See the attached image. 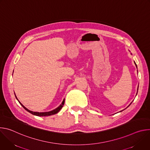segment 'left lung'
Listing matches in <instances>:
<instances>
[{"mask_svg": "<svg viewBox=\"0 0 150 150\" xmlns=\"http://www.w3.org/2000/svg\"><path fill=\"white\" fill-rule=\"evenodd\" d=\"M135 65H136V67H137V64H136V63H135ZM137 93H138V91H137Z\"/></svg>", "mask_w": 150, "mask_h": 150, "instance_id": "left-lung-1", "label": "left lung"}]
</instances>
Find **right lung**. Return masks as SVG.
<instances>
[{
	"mask_svg": "<svg viewBox=\"0 0 150 150\" xmlns=\"http://www.w3.org/2000/svg\"><path fill=\"white\" fill-rule=\"evenodd\" d=\"M15 96L16 99L18 100V98H17V97H16V96L15 94ZM19 103H20V104H21V105H22V106L23 107L24 109L25 110H26L27 112H28L29 113H31V114H33V115H35V116H50V115H53L56 114V113H57L60 110V109L63 108V105H64V103H65V99H64V100H63L62 104L58 107V108H57L56 109H54V110H52V111L46 112H35L31 111V110H28V109H27V108H25V107L24 105H23L19 101Z\"/></svg>",
	"mask_w": 150,
	"mask_h": 150,
	"instance_id": "right-lung-1",
	"label": "right lung"
}]
</instances>
